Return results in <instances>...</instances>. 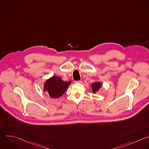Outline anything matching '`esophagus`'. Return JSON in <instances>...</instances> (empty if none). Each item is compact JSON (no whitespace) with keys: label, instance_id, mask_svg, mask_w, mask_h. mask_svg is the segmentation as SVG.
Wrapping results in <instances>:
<instances>
[{"label":"esophagus","instance_id":"1","mask_svg":"<svg viewBox=\"0 0 149 149\" xmlns=\"http://www.w3.org/2000/svg\"><path fill=\"white\" fill-rule=\"evenodd\" d=\"M81 80H78V81H74L75 83H81Z\"/></svg>","mask_w":149,"mask_h":149}]
</instances>
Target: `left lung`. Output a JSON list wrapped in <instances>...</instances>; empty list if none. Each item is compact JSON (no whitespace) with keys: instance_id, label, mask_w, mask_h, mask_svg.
<instances>
[{"instance_id":"left-lung-1","label":"left lung","mask_w":149,"mask_h":149,"mask_svg":"<svg viewBox=\"0 0 149 149\" xmlns=\"http://www.w3.org/2000/svg\"><path fill=\"white\" fill-rule=\"evenodd\" d=\"M101 87V82H94L93 83L91 84V88L93 90V93H95L97 91H98L100 88Z\"/></svg>"}]
</instances>
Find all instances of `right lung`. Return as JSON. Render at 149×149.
Masks as SVG:
<instances>
[{
	"instance_id": "add662e5",
	"label": "right lung",
	"mask_w": 149,
	"mask_h": 149,
	"mask_svg": "<svg viewBox=\"0 0 149 149\" xmlns=\"http://www.w3.org/2000/svg\"><path fill=\"white\" fill-rule=\"evenodd\" d=\"M70 84V81H64L61 77L54 76L45 81L44 91H47L50 97L57 98L65 93Z\"/></svg>"
}]
</instances>
